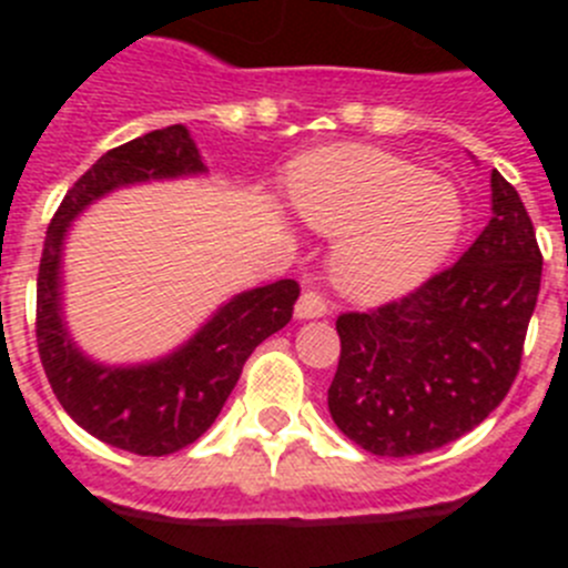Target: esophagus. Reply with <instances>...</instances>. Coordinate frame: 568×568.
Here are the masks:
<instances>
[{"label":"esophagus","instance_id":"esophagus-1","mask_svg":"<svg viewBox=\"0 0 568 568\" xmlns=\"http://www.w3.org/2000/svg\"><path fill=\"white\" fill-rule=\"evenodd\" d=\"M327 313H329L327 298L313 293V290H307V293L298 298V304H295V315H298V318H321V315H327Z\"/></svg>","mask_w":568,"mask_h":568}]
</instances>
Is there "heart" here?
I'll list each match as a JSON object with an SVG mask.
<instances>
[{
  "label": "heart",
  "instance_id": "1",
  "mask_svg": "<svg viewBox=\"0 0 568 568\" xmlns=\"http://www.w3.org/2000/svg\"><path fill=\"white\" fill-rule=\"evenodd\" d=\"M290 202L313 230L341 235L333 275L361 301L418 287L464 230V202L453 184L373 148L304 155L290 175Z\"/></svg>",
  "mask_w": 568,
  "mask_h": 568
}]
</instances>
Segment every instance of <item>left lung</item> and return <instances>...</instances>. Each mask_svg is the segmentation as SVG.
I'll use <instances>...</instances> for the list:
<instances>
[{"label":"left lung","mask_w":568,"mask_h":568,"mask_svg":"<svg viewBox=\"0 0 568 568\" xmlns=\"http://www.w3.org/2000/svg\"><path fill=\"white\" fill-rule=\"evenodd\" d=\"M540 273L529 213L491 170V219L453 267L335 321L327 404L341 433L366 453L406 458L475 429L518 378Z\"/></svg>","instance_id":"left-lung-1"}]
</instances>
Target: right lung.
<instances>
[{"mask_svg": "<svg viewBox=\"0 0 568 568\" xmlns=\"http://www.w3.org/2000/svg\"><path fill=\"white\" fill-rule=\"evenodd\" d=\"M204 173L184 124L108 150L64 193L44 235L37 275V344L53 395L93 438L124 453H179L210 429L255 346L293 318L298 281L281 278L235 295L182 349L142 366H99L79 353L59 315V261L68 224L115 187Z\"/></svg>", "mask_w": 568, "mask_h": 568, "instance_id": "right-lung-1", "label": "right lung"}]
</instances>
